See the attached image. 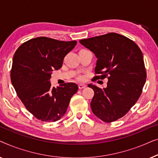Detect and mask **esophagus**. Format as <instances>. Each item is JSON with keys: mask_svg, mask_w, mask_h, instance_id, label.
Here are the masks:
<instances>
[{"mask_svg": "<svg viewBox=\"0 0 158 158\" xmlns=\"http://www.w3.org/2000/svg\"><path fill=\"white\" fill-rule=\"evenodd\" d=\"M86 87V85H85V84H82V83H80L78 85V88L79 89H83V88H85Z\"/></svg>", "mask_w": 158, "mask_h": 158, "instance_id": "1", "label": "esophagus"}]
</instances>
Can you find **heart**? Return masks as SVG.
<instances>
[{"label":"heart","mask_w":158,"mask_h":158,"mask_svg":"<svg viewBox=\"0 0 158 158\" xmlns=\"http://www.w3.org/2000/svg\"><path fill=\"white\" fill-rule=\"evenodd\" d=\"M80 79H81H81H82V77H80Z\"/></svg>","instance_id":"b5f03b06"}]
</instances>
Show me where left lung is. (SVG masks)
I'll return each instance as SVG.
<instances>
[{
  "label": "left lung",
  "instance_id": "obj_1",
  "mask_svg": "<svg viewBox=\"0 0 158 158\" xmlns=\"http://www.w3.org/2000/svg\"><path fill=\"white\" fill-rule=\"evenodd\" d=\"M80 43L98 58L95 73L100 75L94 78L109 75L106 88L88 84L94 91L93 113L103 122H114L130 110L142 94L147 74L141 49L132 40L113 32Z\"/></svg>",
  "mask_w": 158,
  "mask_h": 158
}]
</instances>
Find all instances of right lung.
I'll list each match as a JSON object with an SVG mask.
<instances>
[{
	"mask_svg": "<svg viewBox=\"0 0 158 158\" xmlns=\"http://www.w3.org/2000/svg\"><path fill=\"white\" fill-rule=\"evenodd\" d=\"M76 44V41L40 36L23 43L14 54L10 72L13 86L26 109L39 120L60 119L78 90L75 83L55 88L49 81L52 72L61 68L64 57Z\"/></svg>",
	"mask_w": 158,
	"mask_h": 158,
	"instance_id": "1",
	"label": "right lung"
}]
</instances>
